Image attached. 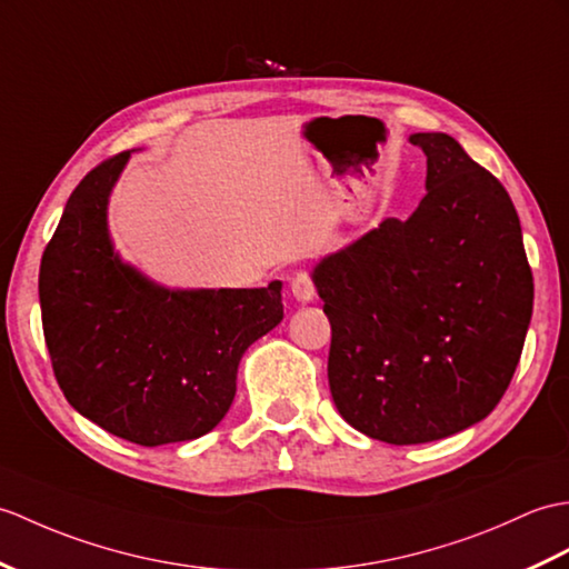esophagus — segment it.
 <instances>
[{
  "label": "esophagus",
  "instance_id": "obj_1",
  "mask_svg": "<svg viewBox=\"0 0 569 569\" xmlns=\"http://www.w3.org/2000/svg\"><path fill=\"white\" fill-rule=\"evenodd\" d=\"M290 293H293L298 302H310L315 298V283L306 271L293 276V281H290Z\"/></svg>",
  "mask_w": 569,
  "mask_h": 569
}]
</instances>
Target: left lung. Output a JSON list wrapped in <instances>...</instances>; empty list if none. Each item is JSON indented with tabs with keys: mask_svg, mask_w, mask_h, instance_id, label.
Instances as JSON below:
<instances>
[{
	"mask_svg": "<svg viewBox=\"0 0 569 569\" xmlns=\"http://www.w3.org/2000/svg\"><path fill=\"white\" fill-rule=\"evenodd\" d=\"M427 196L312 271L332 325L327 376L353 429L409 446L492 412L533 312V273L507 189L446 133H415Z\"/></svg>",
	"mask_w": 569,
	"mask_h": 569,
	"instance_id": "obj_1",
	"label": "left lung"
}]
</instances>
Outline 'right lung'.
I'll return each mask as SVG.
<instances>
[{
    "mask_svg": "<svg viewBox=\"0 0 569 569\" xmlns=\"http://www.w3.org/2000/svg\"><path fill=\"white\" fill-rule=\"evenodd\" d=\"M130 150L77 183L48 242L38 296L52 371L68 402L140 446L191 441L220 425L237 366L283 320L281 281L179 290L113 252L109 196Z\"/></svg>",
    "mask_w": 569,
    "mask_h": 569,
    "instance_id": "obj_1",
    "label": "right lung"
}]
</instances>
